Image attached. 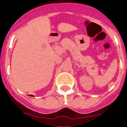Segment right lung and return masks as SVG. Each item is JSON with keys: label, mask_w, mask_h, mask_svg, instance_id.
I'll return each mask as SVG.
<instances>
[{"label": "right lung", "mask_w": 127, "mask_h": 127, "mask_svg": "<svg viewBox=\"0 0 127 127\" xmlns=\"http://www.w3.org/2000/svg\"><path fill=\"white\" fill-rule=\"evenodd\" d=\"M30 96H31V97H34L33 95H30Z\"/></svg>", "instance_id": "obj_1"}]
</instances>
